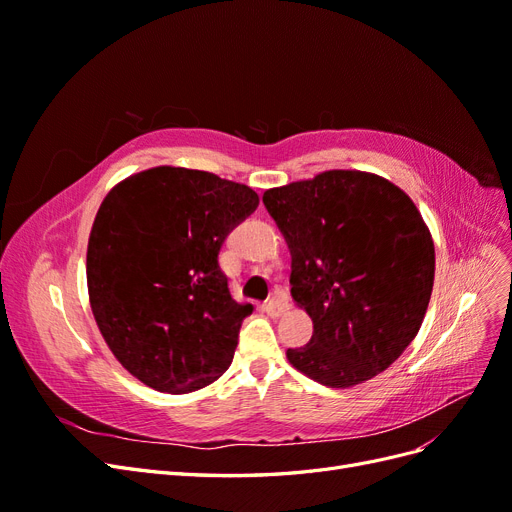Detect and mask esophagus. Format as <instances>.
<instances>
[{
    "instance_id": "obj_1",
    "label": "esophagus",
    "mask_w": 512,
    "mask_h": 512,
    "mask_svg": "<svg viewBox=\"0 0 512 512\" xmlns=\"http://www.w3.org/2000/svg\"><path fill=\"white\" fill-rule=\"evenodd\" d=\"M288 309H290V303L286 299V294H282V292H275L267 303V312L271 316H282V314L288 312Z\"/></svg>"
}]
</instances>
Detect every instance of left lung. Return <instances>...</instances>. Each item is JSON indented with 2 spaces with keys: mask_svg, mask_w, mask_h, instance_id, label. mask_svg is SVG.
<instances>
[{
  "mask_svg": "<svg viewBox=\"0 0 512 512\" xmlns=\"http://www.w3.org/2000/svg\"><path fill=\"white\" fill-rule=\"evenodd\" d=\"M292 256L290 292L314 322L288 363L350 389L395 363L421 329L436 250L412 198L365 170H324L262 194Z\"/></svg>",
  "mask_w": 512,
  "mask_h": 512,
  "instance_id": "1",
  "label": "left lung"
}]
</instances>
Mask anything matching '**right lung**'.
<instances>
[{
    "label": "right lung",
    "instance_id": "add662e5",
    "mask_svg": "<svg viewBox=\"0 0 512 512\" xmlns=\"http://www.w3.org/2000/svg\"><path fill=\"white\" fill-rule=\"evenodd\" d=\"M258 207L243 183L153 166L119 181L87 243V290L115 359L160 393L205 389L230 367L252 303L220 269L228 232Z\"/></svg>",
    "mask_w": 512,
    "mask_h": 512
}]
</instances>
